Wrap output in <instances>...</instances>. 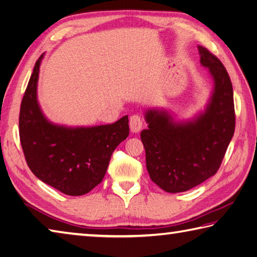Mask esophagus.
Masks as SVG:
<instances>
[{
  "mask_svg": "<svg viewBox=\"0 0 257 257\" xmlns=\"http://www.w3.org/2000/svg\"><path fill=\"white\" fill-rule=\"evenodd\" d=\"M129 125H130V130H132L134 134H138L141 130V128H143L144 122L138 114H134V116L130 117Z\"/></svg>",
  "mask_w": 257,
  "mask_h": 257,
  "instance_id": "34e87169",
  "label": "esophagus"
}]
</instances>
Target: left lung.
Listing matches in <instances>:
<instances>
[{"instance_id": "1", "label": "left lung", "mask_w": 257, "mask_h": 257, "mask_svg": "<svg viewBox=\"0 0 257 257\" xmlns=\"http://www.w3.org/2000/svg\"><path fill=\"white\" fill-rule=\"evenodd\" d=\"M213 88L203 110L176 120L163 108L145 112L148 128L140 134L149 176L166 192H184L219 170L235 129L233 87L225 67L206 48L198 46Z\"/></svg>"}]
</instances>
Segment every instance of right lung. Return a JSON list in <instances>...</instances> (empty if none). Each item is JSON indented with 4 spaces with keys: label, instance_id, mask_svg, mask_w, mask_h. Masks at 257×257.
<instances>
[{
    "label": "right lung",
    "instance_id": "add662e5",
    "mask_svg": "<svg viewBox=\"0 0 257 257\" xmlns=\"http://www.w3.org/2000/svg\"><path fill=\"white\" fill-rule=\"evenodd\" d=\"M37 59L20 111V139L35 177L67 195H83L99 184L116 147L129 135L128 116L110 124L67 127L50 121L37 100L42 59Z\"/></svg>",
    "mask_w": 257,
    "mask_h": 257
}]
</instances>
